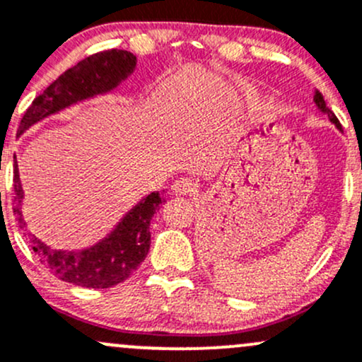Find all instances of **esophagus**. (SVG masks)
Instances as JSON below:
<instances>
[{
    "label": "esophagus",
    "mask_w": 362,
    "mask_h": 362,
    "mask_svg": "<svg viewBox=\"0 0 362 362\" xmlns=\"http://www.w3.org/2000/svg\"><path fill=\"white\" fill-rule=\"evenodd\" d=\"M197 184L194 180H190L187 177H180L178 180H175L173 184V192L180 194V196H189V194L196 192Z\"/></svg>",
    "instance_id": "34e87169"
}]
</instances>
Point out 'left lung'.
Wrapping results in <instances>:
<instances>
[{"label":"left lung","mask_w":362,"mask_h":362,"mask_svg":"<svg viewBox=\"0 0 362 362\" xmlns=\"http://www.w3.org/2000/svg\"><path fill=\"white\" fill-rule=\"evenodd\" d=\"M313 101H315V105H316V108L321 111V113H325V115H328V118H329V122L333 123V125L337 127V129L339 130H342V125H340V122H339V118L335 117V115H333V111H329V108L327 106V103H325V98H323V94L320 93V90H315V96H313Z\"/></svg>","instance_id":"1"}]
</instances>
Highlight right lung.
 <instances>
[{"mask_svg": "<svg viewBox=\"0 0 362 362\" xmlns=\"http://www.w3.org/2000/svg\"><path fill=\"white\" fill-rule=\"evenodd\" d=\"M136 65V54L125 49L101 51L84 58L75 66L63 71L53 84L46 87L41 96L34 99L20 122L18 136H22L34 123L70 108L71 105L115 90L134 74ZM13 213L20 228L23 230L27 223L22 216L23 189L20 184L17 158L13 170ZM161 202L165 201L161 199L160 192H151L149 196L142 197L130 211L123 214L122 220L105 239L81 251H58L35 235L30 237V245L37 254L39 261L46 264L59 280L86 288L113 287L125 281L148 256L151 220L160 209Z\"/></svg>", "mask_w": 362, "mask_h": 362, "instance_id": "1", "label": "right lung"}]
</instances>
